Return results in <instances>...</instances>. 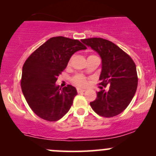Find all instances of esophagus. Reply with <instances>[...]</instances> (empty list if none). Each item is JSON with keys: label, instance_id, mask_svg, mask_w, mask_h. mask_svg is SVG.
<instances>
[{"label": "esophagus", "instance_id": "obj_1", "mask_svg": "<svg viewBox=\"0 0 156 156\" xmlns=\"http://www.w3.org/2000/svg\"><path fill=\"white\" fill-rule=\"evenodd\" d=\"M85 90H86L81 89V88H78V89H77V91H78V93H83V92H84Z\"/></svg>", "mask_w": 156, "mask_h": 156}]
</instances>
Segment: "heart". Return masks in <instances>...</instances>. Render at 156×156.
Wrapping results in <instances>:
<instances>
[{"label": "heart", "mask_w": 156, "mask_h": 156, "mask_svg": "<svg viewBox=\"0 0 156 156\" xmlns=\"http://www.w3.org/2000/svg\"><path fill=\"white\" fill-rule=\"evenodd\" d=\"M73 83L75 85L78 86V87H85L86 84H87V79H86L85 77L82 75H78L74 77L73 78Z\"/></svg>", "instance_id": "obj_1"}]
</instances>
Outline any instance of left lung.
I'll return each mask as SVG.
<instances>
[{"mask_svg":"<svg viewBox=\"0 0 156 156\" xmlns=\"http://www.w3.org/2000/svg\"><path fill=\"white\" fill-rule=\"evenodd\" d=\"M81 42L95 50L102 59L100 84L106 87L97 92L90 102L91 108L99 115L114 117L122 113L133 99L137 87V74L134 62L112 42L100 37L83 39Z\"/></svg>","mask_w":156,"mask_h":156,"instance_id":"1","label":"left lung"}]
</instances>
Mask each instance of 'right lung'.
I'll use <instances>...</instances> for the list:
<instances>
[{
  "instance_id": "add662e5",
  "label": "right lung",
  "mask_w": 156,
  "mask_h": 156,
  "mask_svg": "<svg viewBox=\"0 0 156 156\" xmlns=\"http://www.w3.org/2000/svg\"><path fill=\"white\" fill-rule=\"evenodd\" d=\"M87 49L78 40L53 37L39 47L23 67L21 87L32 111L41 119L56 122L70 109L76 88L69 84L61 90L57 77L66 68L71 56Z\"/></svg>"
}]
</instances>
